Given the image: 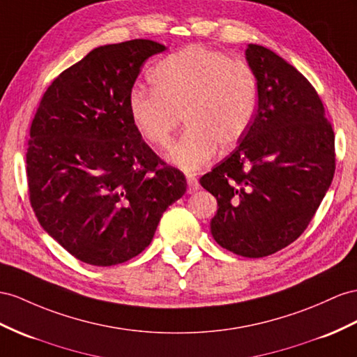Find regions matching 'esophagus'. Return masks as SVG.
<instances>
[{
	"label": "esophagus",
	"mask_w": 357,
	"mask_h": 357,
	"mask_svg": "<svg viewBox=\"0 0 357 357\" xmlns=\"http://www.w3.org/2000/svg\"><path fill=\"white\" fill-rule=\"evenodd\" d=\"M187 185H188V193H195L199 190V182L193 175H187Z\"/></svg>",
	"instance_id": "esophagus-1"
}]
</instances>
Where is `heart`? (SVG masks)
<instances>
[{"instance_id":"1","label":"heart","mask_w":357,"mask_h":357,"mask_svg":"<svg viewBox=\"0 0 357 357\" xmlns=\"http://www.w3.org/2000/svg\"><path fill=\"white\" fill-rule=\"evenodd\" d=\"M153 89L135 87L128 105L144 142L166 146L181 122L187 125L166 153L173 166L197 172L218 146L238 143L258 112V79L249 65L223 52L188 47L161 60L151 70Z\"/></svg>"}]
</instances>
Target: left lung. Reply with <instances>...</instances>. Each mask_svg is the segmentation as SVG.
<instances>
[{"mask_svg":"<svg viewBox=\"0 0 357 357\" xmlns=\"http://www.w3.org/2000/svg\"><path fill=\"white\" fill-rule=\"evenodd\" d=\"M245 60L258 112L236 149L200 178L217 199L211 234L223 249L262 258L296 241L332 184L335 134L312 84L261 45Z\"/></svg>","mask_w":357,"mask_h":357,"instance_id":"8db88e82","label":"left lung"}]
</instances>
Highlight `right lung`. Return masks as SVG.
Masks as SVG:
<instances>
[{"instance_id": "obj_1", "label": "right lung", "mask_w": 357, "mask_h": 357, "mask_svg": "<svg viewBox=\"0 0 357 357\" xmlns=\"http://www.w3.org/2000/svg\"><path fill=\"white\" fill-rule=\"evenodd\" d=\"M164 50L148 39L95 48L52 81L33 119V211L63 249L90 266L142 253L187 190L184 173L142 139L128 105L142 65Z\"/></svg>"}]
</instances>
